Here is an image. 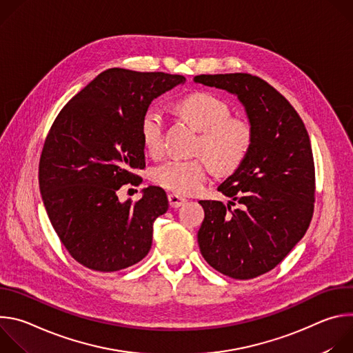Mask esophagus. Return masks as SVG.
I'll list each match as a JSON object with an SVG mask.
<instances>
[{
	"instance_id": "1",
	"label": "esophagus",
	"mask_w": 353,
	"mask_h": 353,
	"mask_svg": "<svg viewBox=\"0 0 353 353\" xmlns=\"http://www.w3.org/2000/svg\"><path fill=\"white\" fill-rule=\"evenodd\" d=\"M168 198H169V204H170L172 208H180L181 205H184L187 203L185 198H183L177 194H169Z\"/></svg>"
}]
</instances>
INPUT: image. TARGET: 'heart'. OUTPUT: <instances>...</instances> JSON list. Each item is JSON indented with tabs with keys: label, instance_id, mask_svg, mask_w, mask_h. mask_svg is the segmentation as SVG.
<instances>
[{
	"label": "heart",
	"instance_id": "1",
	"mask_svg": "<svg viewBox=\"0 0 353 353\" xmlns=\"http://www.w3.org/2000/svg\"><path fill=\"white\" fill-rule=\"evenodd\" d=\"M174 109L199 131L195 150L208 158L166 161L152 172V180L158 185L176 194H192L205 181L211 169L210 160L219 173H230L245 161L253 145V128L247 120L229 116L230 109L223 100L211 93L196 92L180 99ZM163 130L162 113L157 108H148L142 113L139 132L150 155L162 154Z\"/></svg>",
	"mask_w": 353,
	"mask_h": 353
}]
</instances>
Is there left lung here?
Instances as JSON below:
<instances>
[{
    "instance_id": "obj_1",
    "label": "left lung",
    "mask_w": 353,
    "mask_h": 353,
    "mask_svg": "<svg viewBox=\"0 0 353 353\" xmlns=\"http://www.w3.org/2000/svg\"><path fill=\"white\" fill-rule=\"evenodd\" d=\"M194 82L236 94L253 128L245 161L218 187L232 201H199L205 212L199 251L223 275L256 278L274 270L312 222L316 174L310 138L293 106L259 77L196 75Z\"/></svg>"
}]
</instances>
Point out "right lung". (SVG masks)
Returning <instances> with one entry per match:
<instances>
[{"mask_svg":"<svg viewBox=\"0 0 353 353\" xmlns=\"http://www.w3.org/2000/svg\"><path fill=\"white\" fill-rule=\"evenodd\" d=\"M183 75L110 68L63 108L39 163L50 222L71 257L99 272L139 263L152 245L154 222L169 208L165 190L149 185L132 204L119 190L145 168L142 113Z\"/></svg>","mask_w":353,"mask_h":353,"instance_id":"1","label":"right lung"}]
</instances>
